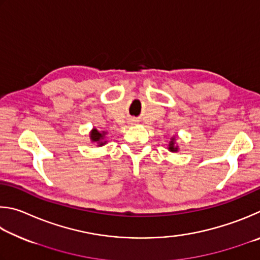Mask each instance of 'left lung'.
<instances>
[{
    "label": "left lung",
    "instance_id": "obj_1",
    "mask_svg": "<svg viewBox=\"0 0 260 260\" xmlns=\"http://www.w3.org/2000/svg\"><path fill=\"white\" fill-rule=\"evenodd\" d=\"M170 152H178V146L176 145V139L175 137H172L171 140L169 142V147H168Z\"/></svg>",
    "mask_w": 260,
    "mask_h": 260
}]
</instances>
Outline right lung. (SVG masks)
Here are the masks:
<instances>
[{
	"label": "right lung",
	"mask_w": 260,
	"mask_h": 260,
	"mask_svg": "<svg viewBox=\"0 0 260 260\" xmlns=\"http://www.w3.org/2000/svg\"><path fill=\"white\" fill-rule=\"evenodd\" d=\"M105 135H106L105 131H102V133H100V131H98L97 129H92V130H91V133H90L91 142L97 143L98 146H103V145L106 144V142L104 140Z\"/></svg>",
	"instance_id": "right-lung-1"
}]
</instances>
